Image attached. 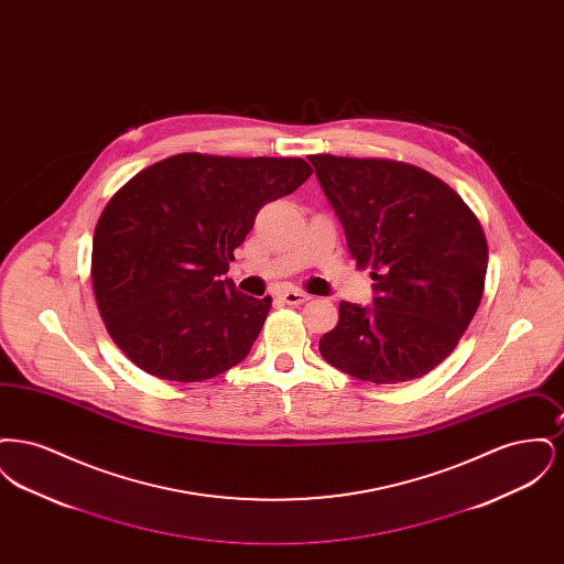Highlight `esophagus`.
<instances>
[{
  "label": "esophagus",
  "mask_w": 564,
  "mask_h": 564,
  "mask_svg": "<svg viewBox=\"0 0 564 564\" xmlns=\"http://www.w3.org/2000/svg\"><path fill=\"white\" fill-rule=\"evenodd\" d=\"M279 295H281L283 302H288V304H292V306L304 304V302L311 300V295L304 294V292H300V290H283Z\"/></svg>",
  "instance_id": "1"
}]
</instances>
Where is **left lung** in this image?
<instances>
[{
    "instance_id": "left-lung-1",
    "label": "left lung",
    "mask_w": 564,
    "mask_h": 564,
    "mask_svg": "<svg viewBox=\"0 0 564 564\" xmlns=\"http://www.w3.org/2000/svg\"><path fill=\"white\" fill-rule=\"evenodd\" d=\"M375 306L340 302L323 359L345 375L398 384L455 350L482 300L488 245L455 189L405 162L308 156Z\"/></svg>"
}]
</instances>
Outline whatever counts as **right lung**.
<instances>
[{"mask_svg": "<svg viewBox=\"0 0 564 564\" xmlns=\"http://www.w3.org/2000/svg\"><path fill=\"white\" fill-rule=\"evenodd\" d=\"M302 159L177 154L109 198L93 237V290L111 340L162 380L200 382L247 357L269 315L221 279L256 215L300 188Z\"/></svg>", "mask_w": 564, "mask_h": 564, "instance_id": "add662e5", "label": "right lung"}]
</instances>
